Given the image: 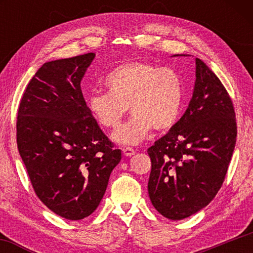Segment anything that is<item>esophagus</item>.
<instances>
[{
  "instance_id": "esophagus-1",
  "label": "esophagus",
  "mask_w": 253,
  "mask_h": 253,
  "mask_svg": "<svg viewBox=\"0 0 253 253\" xmlns=\"http://www.w3.org/2000/svg\"><path fill=\"white\" fill-rule=\"evenodd\" d=\"M123 153H124V155L125 156H132L135 154V151L134 149H132L131 147H124L123 148Z\"/></svg>"
}]
</instances>
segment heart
I'll list each match as a JSON object with an SVG mask.
<instances>
[{"label": "heart", "mask_w": 253, "mask_h": 253, "mask_svg": "<svg viewBox=\"0 0 253 253\" xmlns=\"http://www.w3.org/2000/svg\"><path fill=\"white\" fill-rule=\"evenodd\" d=\"M107 92L88 97L91 116L102 128L115 129L129 106L132 116L113 134L115 142L135 145L155 130L169 129L182 110L183 80L170 68L136 60L119 65L105 77Z\"/></svg>", "instance_id": "b5f03b06"}]
</instances>
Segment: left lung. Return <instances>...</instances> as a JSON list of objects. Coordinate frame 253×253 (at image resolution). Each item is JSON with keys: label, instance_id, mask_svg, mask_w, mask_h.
I'll use <instances>...</instances> for the list:
<instances>
[{"label": "left lung", "instance_id": "8db88e82", "mask_svg": "<svg viewBox=\"0 0 253 253\" xmlns=\"http://www.w3.org/2000/svg\"><path fill=\"white\" fill-rule=\"evenodd\" d=\"M192 99L181 119L148 148V194L158 212L183 220L207 207L223 184L237 140L233 102L196 58Z\"/></svg>", "mask_w": 253, "mask_h": 253}]
</instances>
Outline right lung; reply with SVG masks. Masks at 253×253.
I'll list each match as a JSON object with an SVG mask.
<instances>
[{
	"label": "right lung",
	"mask_w": 253,
	"mask_h": 253,
	"mask_svg": "<svg viewBox=\"0 0 253 253\" xmlns=\"http://www.w3.org/2000/svg\"><path fill=\"white\" fill-rule=\"evenodd\" d=\"M95 53L44 63L30 80L16 119V143L38 198L67 220L95 211L122 160L91 116L80 83Z\"/></svg>",
	"instance_id": "add662e5"
}]
</instances>
